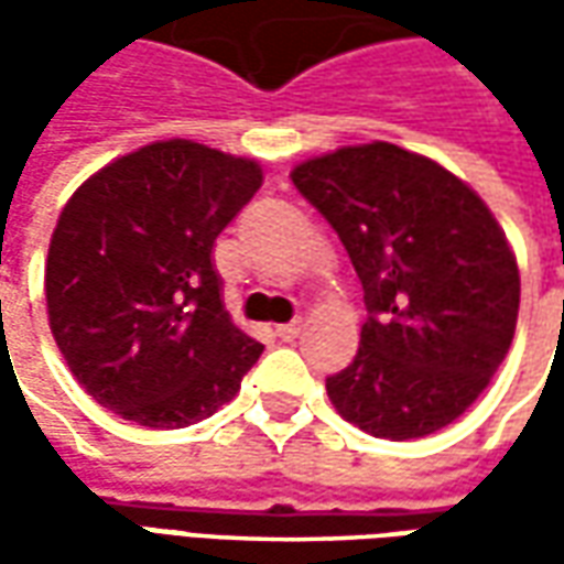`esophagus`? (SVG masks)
Instances as JSON below:
<instances>
[{
  "mask_svg": "<svg viewBox=\"0 0 564 564\" xmlns=\"http://www.w3.org/2000/svg\"><path fill=\"white\" fill-rule=\"evenodd\" d=\"M275 333H279V338H282V341H294V338H297V333H301V316H294L292 323H282Z\"/></svg>",
  "mask_w": 564,
  "mask_h": 564,
  "instance_id": "esophagus-1",
  "label": "esophagus"
}]
</instances>
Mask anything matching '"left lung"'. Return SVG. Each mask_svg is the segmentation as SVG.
I'll use <instances>...</instances> for the list:
<instances>
[{"label": "left lung", "instance_id": "8db88e82", "mask_svg": "<svg viewBox=\"0 0 564 564\" xmlns=\"http://www.w3.org/2000/svg\"><path fill=\"white\" fill-rule=\"evenodd\" d=\"M292 182L364 285L358 355L326 377L338 414L392 443L462 417L509 355L521 301L487 204L443 165L382 141L307 160Z\"/></svg>", "mask_w": 564, "mask_h": 564}]
</instances>
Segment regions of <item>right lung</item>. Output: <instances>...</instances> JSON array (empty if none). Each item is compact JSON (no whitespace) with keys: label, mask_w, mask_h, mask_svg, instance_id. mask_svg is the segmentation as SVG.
Returning <instances> with one entry per match:
<instances>
[{"label":"right lung","mask_w":564,"mask_h":564,"mask_svg":"<svg viewBox=\"0 0 564 564\" xmlns=\"http://www.w3.org/2000/svg\"><path fill=\"white\" fill-rule=\"evenodd\" d=\"M263 182L253 160L160 141L77 187L46 257L50 329L97 404L150 430L216 414L263 345L226 304L213 248Z\"/></svg>","instance_id":"right-lung-1"}]
</instances>
